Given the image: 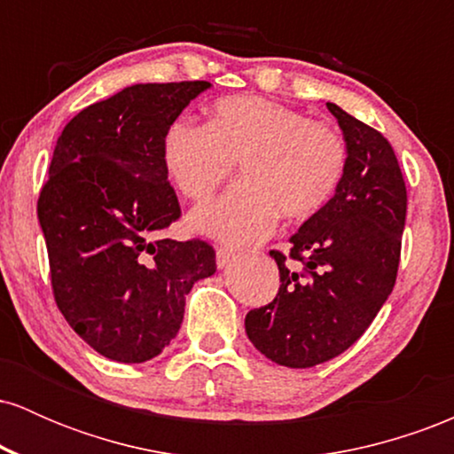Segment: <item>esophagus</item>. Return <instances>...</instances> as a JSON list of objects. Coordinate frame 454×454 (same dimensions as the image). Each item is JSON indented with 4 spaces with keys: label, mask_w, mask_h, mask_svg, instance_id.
<instances>
[{
    "label": "esophagus",
    "mask_w": 454,
    "mask_h": 454,
    "mask_svg": "<svg viewBox=\"0 0 454 454\" xmlns=\"http://www.w3.org/2000/svg\"><path fill=\"white\" fill-rule=\"evenodd\" d=\"M232 258H234V249L226 247V245H220V247H217V252H215L217 267H220V269L228 267V264H231V260H232Z\"/></svg>",
    "instance_id": "esophagus-1"
}]
</instances>
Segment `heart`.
Wrapping results in <instances>:
<instances>
[{
    "label": "heart",
    "mask_w": 454,
    "mask_h": 454,
    "mask_svg": "<svg viewBox=\"0 0 454 454\" xmlns=\"http://www.w3.org/2000/svg\"><path fill=\"white\" fill-rule=\"evenodd\" d=\"M161 151L181 194L194 202L211 200L239 161L241 184L192 213L196 231L232 245L267 239L279 215L299 222L320 211L348 161L346 138L333 123L260 96L223 98L207 126L173 123Z\"/></svg>",
    "instance_id": "b5f03b06"
}]
</instances>
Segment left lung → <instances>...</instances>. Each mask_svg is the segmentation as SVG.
Wrapping results in <instances>:
<instances>
[{"label": "left lung", "mask_w": 454, "mask_h": 454, "mask_svg": "<svg viewBox=\"0 0 454 454\" xmlns=\"http://www.w3.org/2000/svg\"><path fill=\"white\" fill-rule=\"evenodd\" d=\"M348 161L335 196L270 249L279 293L245 316V333L264 356L305 369L346 352L387 303L397 279L408 192L397 155L378 129L337 104Z\"/></svg>", "instance_id": "8db88e82"}]
</instances>
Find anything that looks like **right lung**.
Returning <instances> with one entry per match:
<instances>
[{
    "label": "right lung",
    "instance_id": "obj_1",
    "mask_svg": "<svg viewBox=\"0 0 454 454\" xmlns=\"http://www.w3.org/2000/svg\"><path fill=\"white\" fill-rule=\"evenodd\" d=\"M209 87H126L82 108L57 138L38 198L55 303L111 361L158 356L179 333L192 286L217 269L207 241L161 237L181 217L164 137Z\"/></svg>",
    "mask_w": 454,
    "mask_h": 454
}]
</instances>
